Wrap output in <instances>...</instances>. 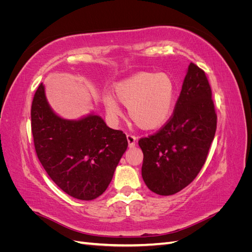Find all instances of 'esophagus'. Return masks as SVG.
<instances>
[{"instance_id": "34e87169", "label": "esophagus", "mask_w": 252, "mask_h": 252, "mask_svg": "<svg viewBox=\"0 0 252 252\" xmlns=\"http://www.w3.org/2000/svg\"><path fill=\"white\" fill-rule=\"evenodd\" d=\"M127 141H128V146L130 148H133L135 147V141H136V138L134 135L132 134H127Z\"/></svg>"}]
</instances>
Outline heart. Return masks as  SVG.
Instances as JSON below:
<instances>
[{"mask_svg": "<svg viewBox=\"0 0 252 252\" xmlns=\"http://www.w3.org/2000/svg\"><path fill=\"white\" fill-rule=\"evenodd\" d=\"M175 87L166 73L140 72L114 86V96L128 108L129 118L143 130H152L169 119L173 109ZM109 94L103 97L107 112L121 116L120 105Z\"/></svg>", "mask_w": 252, "mask_h": 252, "instance_id": "1", "label": "heart"}]
</instances>
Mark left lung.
<instances>
[{"label":"left lung","instance_id":"1","mask_svg":"<svg viewBox=\"0 0 252 252\" xmlns=\"http://www.w3.org/2000/svg\"><path fill=\"white\" fill-rule=\"evenodd\" d=\"M206 73L190 63L172 116L156 133L139 140L142 177L157 194L181 191L201 171L217 130V113Z\"/></svg>","mask_w":252,"mask_h":252}]
</instances>
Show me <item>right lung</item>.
<instances>
[{"label": "right lung", "mask_w": 252, "mask_h": 252, "mask_svg": "<svg viewBox=\"0 0 252 252\" xmlns=\"http://www.w3.org/2000/svg\"><path fill=\"white\" fill-rule=\"evenodd\" d=\"M32 131L36 156L50 179L84 201L96 199L107 189L128 146L123 131L109 128L95 114L79 121L57 116L43 84L33 96Z\"/></svg>", "instance_id": "1"}]
</instances>
